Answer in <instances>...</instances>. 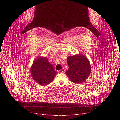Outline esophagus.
<instances>
[{"mask_svg": "<svg viewBox=\"0 0 120 120\" xmlns=\"http://www.w3.org/2000/svg\"><path fill=\"white\" fill-rule=\"evenodd\" d=\"M65 70L64 68H62L61 70H60L59 71V72H61V73H64L65 72Z\"/></svg>", "mask_w": 120, "mask_h": 120, "instance_id": "34e87169", "label": "esophagus"}]
</instances>
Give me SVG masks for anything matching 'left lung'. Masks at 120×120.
I'll use <instances>...</instances> for the list:
<instances>
[{"mask_svg": "<svg viewBox=\"0 0 120 120\" xmlns=\"http://www.w3.org/2000/svg\"><path fill=\"white\" fill-rule=\"evenodd\" d=\"M67 62L69 68L66 72L70 81L75 84L85 82L91 72V66L89 60L82 54L69 56Z\"/></svg>", "mask_w": 120, "mask_h": 120, "instance_id": "1", "label": "left lung"}]
</instances>
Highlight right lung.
I'll return each instance as SVG.
<instances>
[{
  "label": "right lung",
  "instance_id": "right-lung-1",
  "mask_svg": "<svg viewBox=\"0 0 120 120\" xmlns=\"http://www.w3.org/2000/svg\"><path fill=\"white\" fill-rule=\"evenodd\" d=\"M30 71L34 80L42 86L51 83L56 75L52 66L49 62L48 58L42 56L36 57L33 62Z\"/></svg>",
  "mask_w": 120,
  "mask_h": 120
}]
</instances>
